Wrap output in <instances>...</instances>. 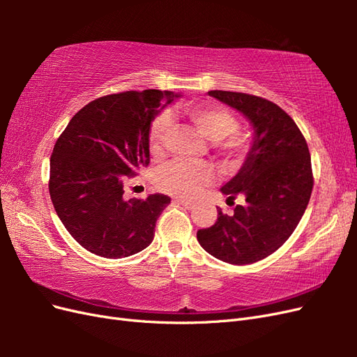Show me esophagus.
Masks as SVG:
<instances>
[{
  "mask_svg": "<svg viewBox=\"0 0 357 357\" xmlns=\"http://www.w3.org/2000/svg\"><path fill=\"white\" fill-rule=\"evenodd\" d=\"M174 201H176L177 204L183 205V207H185V208H188V210H190V208H193V207H195V204H193L192 201H188V199H180V198H176Z\"/></svg>",
  "mask_w": 357,
  "mask_h": 357,
  "instance_id": "obj_1",
  "label": "esophagus"
}]
</instances>
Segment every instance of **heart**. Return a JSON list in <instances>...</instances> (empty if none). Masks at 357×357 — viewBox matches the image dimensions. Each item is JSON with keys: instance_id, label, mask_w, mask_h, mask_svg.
Returning a JSON list of instances; mask_svg holds the SVG:
<instances>
[{"instance_id": "b5f03b06", "label": "heart", "mask_w": 357, "mask_h": 357, "mask_svg": "<svg viewBox=\"0 0 357 357\" xmlns=\"http://www.w3.org/2000/svg\"><path fill=\"white\" fill-rule=\"evenodd\" d=\"M186 116L195 125L199 134L207 138L211 143H220L222 139L231 135L223 146L222 152L236 158L245 149V142L238 137L232 135L238 129V121L232 112L222 105L208 104L197 105L186 109ZM172 121L168 114L158 117L152 123L149 132L150 152L155 156L162 155L167 143V138L171 134ZM213 180V169L207 164H190V162H171V164L160 168L156 176V185L160 190L178 198H193Z\"/></svg>"}]
</instances>
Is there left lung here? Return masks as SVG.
Instances as JSON below:
<instances>
[{
    "mask_svg": "<svg viewBox=\"0 0 357 357\" xmlns=\"http://www.w3.org/2000/svg\"><path fill=\"white\" fill-rule=\"evenodd\" d=\"M252 125V144L240 171L220 192L245 204L234 214L218 213L211 228L199 229L198 243L219 261L247 265L282 247L295 231L312 190L311 158L304 135L284 110L271 101L241 92L210 91Z\"/></svg>",
    "mask_w": 357,
    "mask_h": 357,
    "instance_id": "1",
    "label": "left lung"
}]
</instances>
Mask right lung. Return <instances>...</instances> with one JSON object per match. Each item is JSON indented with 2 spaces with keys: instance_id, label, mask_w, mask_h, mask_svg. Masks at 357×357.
Returning a JSON list of instances; mask_svg holds the SVG:
<instances>
[{
  "instance_id": "obj_1",
  "label": "right lung",
  "mask_w": 357,
  "mask_h": 357,
  "mask_svg": "<svg viewBox=\"0 0 357 357\" xmlns=\"http://www.w3.org/2000/svg\"><path fill=\"white\" fill-rule=\"evenodd\" d=\"M180 92L147 89L107 95L75 113L53 147L49 192L58 218L86 250L107 259L150 245L171 198L123 197L125 177L150 162L155 117Z\"/></svg>"
}]
</instances>
